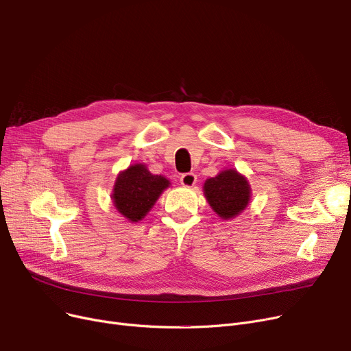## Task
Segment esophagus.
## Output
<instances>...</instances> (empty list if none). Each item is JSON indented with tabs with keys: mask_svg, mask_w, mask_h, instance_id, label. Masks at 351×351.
Instances as JSON below:
<instances>
[{
	"mask_svg": "<svg viewBox=\"0 0 351 351\" xmlns=\"http://www.w3.org/2000/svg\"><path fill=\"white\" fill-rule=\"evenodd\" d=\"M180 182L184 187H193V185L197 182V176L194 173H185L180 177Z\"/></svg>",
	"mask_w": 351,
	"mask_h": 351,
	"instance_id": "34e87169",
	"label": "esophagus"
}]
</instances>
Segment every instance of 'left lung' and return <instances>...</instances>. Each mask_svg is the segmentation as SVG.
Segmentation results:
<instances>
[{
    "label": "left lung",
    "mask_w": 351,
    "mask_h": 351,
    "mask_svg": "<svg viewBox=\"0 0 351 351\" xmlns=\"http://www.w3.org/2000/svg\"><path fill=\"white\" fill-rule=\"evenodd\" d=\"M204 193L221 218H234L250 201V184L235 170H225L204 184Z\"/></svg>",
    "instance_id": "1"
}]
</instances>
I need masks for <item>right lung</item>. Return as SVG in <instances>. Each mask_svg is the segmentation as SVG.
<instances>
[{
    "mask_svg": "<svg viewBox=\"0 0 351 351\" xmlns=\"http://www.w3.org/2000/svg\"><path fill=\"white\" fill-rule=\"evenodd\" d=\"M169 184V180L153 176L143 164H134L117 177L113 202L120 214L137 222L150 211Z\"/></svg>",
    "mask_w": 351,
    "mask_h": 351,
    "instance_id": "obj_1",
    "label": "right lung"
}]
</instances>
